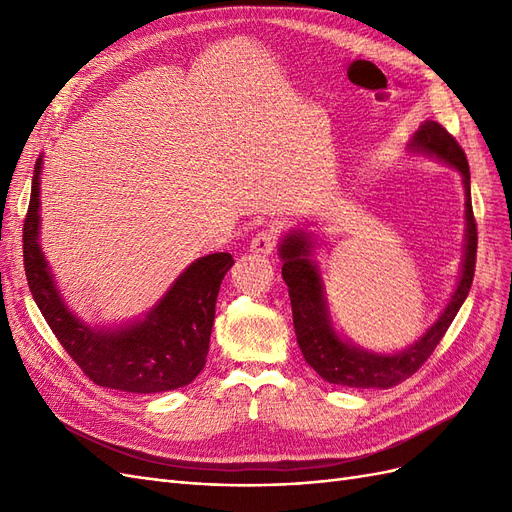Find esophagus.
Masks as SVG:
<instances>
[{
  "label": "esophagus",
  "instance_id": "34e87169",
  "mask_svg": "<svg viewBox=\"0 0 512 512\" xmlns=\"http://www.w3.org/2000/svg\"><path fill=\"white\" fill-rule=\"evenodd\" d=\"M275 245H277V237L273 235V230H260L250 243L252 252L262 256H271L275 252Z\"/></svg>",
  "mask_w": 512,
  "mask_h": 512
}]
</instances>
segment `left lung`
<instances>
[{
    "instance_id": "obj_1",
    "label": "left lung",
    "mask_w": 512,
    "mask_h": 512,
    "mask_svg": "<svg viewBox=\"0 0 512 512\" xmlns=\"http://www.w3.org/2000/svg\"><path fill=\"white\" fill-rule=\"evenodd\" d=\"M408 149L410 153H423V156L436 158L446 166L455 168L461 175L463 192H466V239H463V258L457 286L438 320L408 348L386 354L371 352L356 346L335 331L327 290H324V280L314 258L316 241L312 232L292 228L277 247V254L284 262L282 277L288 286L294 333H297L303 359L329 384L348 386V389H391V386L404 382L436 350L470 292L478 237L472 213L470 166L466 153L438 121L421 123V128L410 138Z\"/></svg>"
}]
</instances>
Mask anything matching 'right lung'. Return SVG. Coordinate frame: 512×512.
Wrapping results in <instances>:
<instances>
[{
	"label": "right lung",
	"mask_w": 512,
	"mask_h": 512,
	"mask_svg": "<svg viewBox=\"0 0 512 512\" xmlns=\"http://www.w3.org/2000/svg\"><path fill=\"white\" fill-rule=\"evenodd\" d=\"M38 158L23 224V260L32 297L74 363L106 389L162 393L190 384L207 363L220 284L235 260L215 252L194 260L143 318L91 327L66 305L40 245Z\"/></svg>",
	"instance_id": "add662e5"
}]
</instances>
